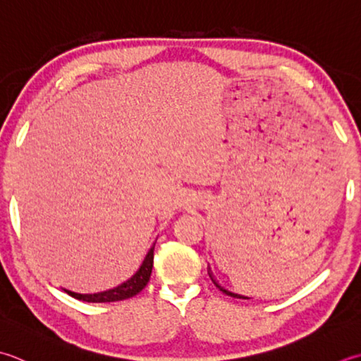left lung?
<instances>
[{
    "instance_id": "8db88e82",
    "label": "left lung",
    "mask_w": 361,
    "mask_h": 361,
    "mask_svg": "<svg viewBox=\"0 0 361 361\" xmlns=\"http://www.w3.org/2000/svg\"><path fill=\"white\" fill-rule=\"evenodd\" d=\"M211 280H213L214 281V285L219 288V289H221V291L222 293H225V294H227V295H231V298H236V299H249V298H244V295H239V294H235V293H231V291H227V289H225V288H222L221 285H219V283H216V280L213 279V277H211Z\"/></svg>"
}]
</instances>
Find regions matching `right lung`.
<instances>
[{
    "instance_id": "obj_1",
    "label": "right lung",
    "mask_w": 361,
    "mask_h": 361,
    "mask_svg": "<svg viewBox=\"0 0 361 361\" xmlns=\"http://www.w3.org/2000/svg\"><path fill=\"white\" fill-rule=\"evenodd\" d=\"M153 250H154V245L152 247L150 252L147 253V257L144 259L142 266H140V269L134 274L128 281H125V283H122L117 288H112V289H109V291L97 293V294H78L73 291H68V289H66V293L78 300L94 302V303L117 302V300L130 299V298H133V295H136L142 291L148 281H150L152 267H153Z\"/></svg>"
}]
</instances>
